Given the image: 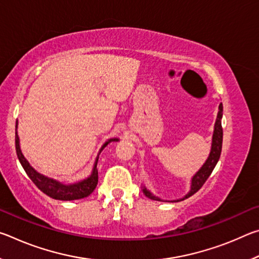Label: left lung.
<instances>
[{
  "instance_id": "8db88e82",
  "label": "left lung",
  "mask_w": 259,
  "mask_h": 259,
  "mask_svg": "<svg viewBox=\"0 0 259 259\" xmlns=\"http://www.w3.org/2000/svg\"><path fill=\"white\" fill-rule=\"evenodd\" d=\"M222 116H223V105H219V112L217 115V120L216 123H214V131H213V136H212V145H211V152H210V155L205 161V163L202 165L198 172L195 174V176L192 179V186H191V191L188 194L184 196V199H187L192 196L194 193L198 192L201 187L203 186V184L205 181L209 178L210 175H211L212 170L216 166L217 162L221 157V153H222V145H223V128H222ZM144 194H145L147 198H150L152 200H157L161 201L159 198H156L152 194L150 191H147L145 187H144ZM182 199V200H184ZM179 201V200H178Z\"/></svg>"
}]
</instances>
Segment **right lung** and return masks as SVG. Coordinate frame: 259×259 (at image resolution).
Masks as SVG:
<instances>
[{
	"instance_id": "obj_1",
	"label": "right lung",
	"mask_w": 259,
	"mask_h": 259,
	"mask_svg": "<svg viewBox=\"0 0 259 259\" xmlns=\"http://www.w3.org/2000/svg\"><path fill=\"white\" fill-rule=\"evenodd\" d=\"M17 130V126H16ZM116 138L114 139H109L107 143L104 144L103 148L107 145L109 142H116ZM102 148V150H103ZM16 152H17V156L20 161L21 165L25 170V172L27 174V176L30 178L38 190H41L45 194L48 196H50L52 199L56 200H63V201H72V200H78V199H83L89 196L91 193L95 191L96 186L98 184V170H97V161H96L93 174L89 178L84 179V181L78 182L75 184H71V185H65V184H61L57 181H54V179H50L43 175L38 174L37 171L32 168L29 165L28 161L25 159L23 153L20 151V146H19V137L17 135L16 131Z\"/></svg>"
}]
</instances>
